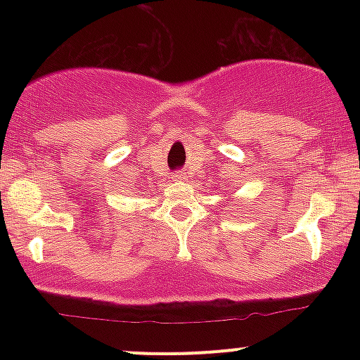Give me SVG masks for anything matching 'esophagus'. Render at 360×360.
<instances>
[{
    "label": "esophagus",
    "mask_w": 360,
    "mask_h": 360,
    "mask_svg": "<svg viewBox=\"0 0 360 360\" xmlns=\"http://www.w3.org/2000/svg\"><path fill=\"white\" fill-rule=\"evenodd\" d=\"M186 179H188V176H186L184 172L179 171L174 174V181H177V183H183V181H186Z\"/></svg>",
    "instance_id": "obj_1"
}]
</instances>
